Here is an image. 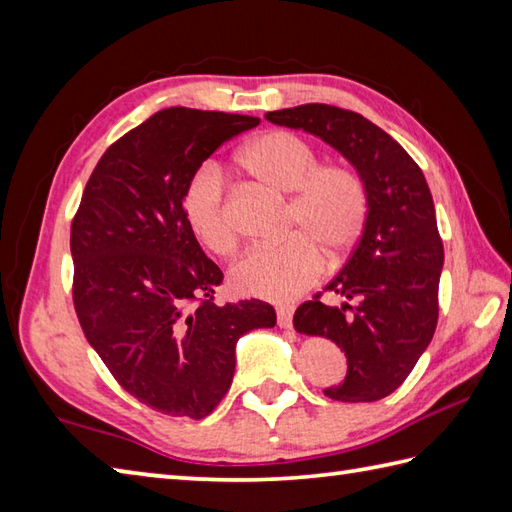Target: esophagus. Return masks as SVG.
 I'll use <instances>...</instances> for the list:
<instances>
[{"instance_id": "34e87169", "label": "esophagus", "mask_w": 512, "mask_h": 512, "mask_svg": "<svg viewBox=\"0 0 512 512\" xmlns=\"http://www.w3.org/2000/svg\"><path fill=\"white\" fill-rule=\"evenodd\" d=\"M277 323H279V328H290V325H292V308L279 306L277 308Z\"/></svg>"}]
</instances>
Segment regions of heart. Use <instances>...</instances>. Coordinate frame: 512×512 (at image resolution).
Masks as SVG:
<instances>
[{
    "instance_id": "heart-1",
    "label": "heart",
    "mask_w": 512,
    "mask_h": 512,
    "mask_svg": "<svg viewBox=\"0 0 512 512\" xmlns=\"http://www.w3.org/2000/svg\"><path fill=\"white\" fill-rule=\"evenodd\" d=\"M239 165L270 189L289 195L288 231L281 244L257 246L231 268V286L244 297L290 301L319 279L323 246L336 255L361 235L369 198L361 173L347 165H319L317 151L290 132H266L239 151ZM182 213L191 233L211 253H235L237 233L226 204L224 178L202 165L182 193Z\"/></svg>"
}]
</instances>
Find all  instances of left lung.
Returning a JSON list of instances; mask_svg holds the SVG:
<instances>
[{
    "label": "left lung",
    "instance_id": "8db88e82",
    "mask_svg": "<svg viewBox=\"0 0 512 512\" xmlns=\"http://www.w3.org/2000/svg\"><path fill=\"white\" fill-rule=\"evenodd\" d=\"M275 125L319 136L352 162L367 187L369 211L347 264L325 292L301 303L295 330L325 336L347 356V374L325 396L374 402L396 391L427 350L438 325V286L444 248L436 206L420 167L365 116L308 103L268 112Z\"/></svg>",
    "mask_w": 512,
    "mask_h": 512
}]
</instances>
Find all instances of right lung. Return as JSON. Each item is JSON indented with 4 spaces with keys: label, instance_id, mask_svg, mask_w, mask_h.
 <instances>
[{
    "label": "right lung",
    "instance_id": "right-lung-1",
    "mask_svg": "<svg viewBox=\"0 0 512 512\" xmlns=\"http://www.w3.org/2000/svg\"><path fill=\"white\" fill-rule=\"evenodd\" d=\"M259 118L160 110L107 147L72 220V299L116 383L167 416L202 420L235 374L239 336L273 328L270 303L217 306L222 270L182 213L202 162Z\"/></svg>",
    "mask_w": 512,
    "mask_h": 512
}]
</instances>
